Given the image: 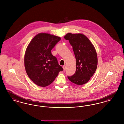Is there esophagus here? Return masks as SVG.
Instances as JSON below:
<instances>
[{"label":"esophagus","mask_w":124,"mask_h":124,"mask_svg":"<svg viewBox=\"0 0 124 124\" xmlns=\"http://www.w3.org/2000/svg\"><path fill=\"white\" fill-rule=\"evenodd\" d=\"M63 69H64V70H65V69H66V65H64V66H63Z\"/></svg>","instance_id":"esophagus-1"}]
</instances>
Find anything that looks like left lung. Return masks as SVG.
Masks as SVG:
<instances>
[{"instance_id":"left-lung-1","label":"left lung","mask_w":124,"mask_h":124,"mask_svg":"<svg viewBox=\"0 0 124 124\" xmlns=\"http://www.w3.org/2000/svg\"><path fill=\"white\" fill-rule=\"evenodd\" d=\"M64 38L72 46L76 60V71L73 75L67 76L68 78L78 85L85 84L93 76L97 67L98 58L94 47L82 34L68 33Z\"/></svg>"}]
</instances>
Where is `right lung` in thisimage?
I'll list each match as a JSON object with an SVG mask.
<instances>
[{
	"label": "right lung",
	"mask_w": 124,
	"mask_h": 124,
	"mask_svg": "<svg viewBox=\"0 0 124 124\" xmlns=\"http://www.w3.org/2000/svg\"><path fill=\"white\" fill-rule=\"evenodd\" d=\"M59 37L40 33L35 36L27 47L24 66L30 78L37 85L45 87L53 82L62 71L51 50L60 40Z\"/></svg>",
	"instance_id": "obj_1"
}]
</instances>
